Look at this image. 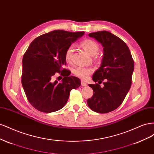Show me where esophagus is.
<instances>
[{"label":"esophagus","instance_id":"esophagus-1","mask_svg":"<svg viewBox=\"0 0 154 154\" xmlns=\"http://www.w3.org/2000/svg\"><path fill=\"white\" fill-rule=\"evenodd\" d=\"M81 84H82V86H83V87H86V86H87V83H85V82H83V81H82V82H81Z\"/></svg>","mask_w":154,"mask_h":154}]
</instances>
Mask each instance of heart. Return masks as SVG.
Segmentation results:
<instances>
[{
    "instance_id": "obj_1",
    "label": "heart",
    "mask_w": 154,
    "mask_h": 154,
    "mask_svg": "<svg viewBox=\"0 0 154 154\" xmlns=\"http://www.w3.org/2000/svg\"><path fill=\"white\" fill-rule=\"evenodd\" d=\"M81 45L83 49L91 56H94L98 53L99 46L94 40L91 39L85 40L82 42ZM73 51L74 48L72 45L69 46L66 49V53H65V59L67 62H69L71 61ZM92 72L93 70L92 69L84 67H77L72 70V72L74 75L82 80H87L91 75Z\"/></svg>"
}]
</instances>
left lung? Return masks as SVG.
<instances>
[{"label": "left lung", "instance_id": "1", "mask_svg": "<svg viewBox=\"0 0 154 154\" xmlns=\"http://www.w3.org/2000/svg\"><path fill=\"white\" fill-rule=\"evenodd\" d=\"M103 48V57L100 68L92 76L94 82L103 83L104 87L89 84L94 94L87 100L89 108L97 113H108L123 103L132 84L134 63L127 45L119 37L106 31L91 32Z\"/></svg>", "mask_w": 154, "mask_h": 154}]
</instances>
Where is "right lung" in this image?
Segmentation results:
<instances>
[{
  "label": "right lung",
  "instance_id": "obj_1",
  "mask_svg": "<svg viewBox=\"0 0 154 154\" xmlns=\"http://www.w3.org/2000/svg\"><path fill=\"white\" fill-rule=\"evenodd\" d=\"M84 33L54 30L38 36L27 48L22 59V84L36 110L45 113L59 110L66 105L71 91L80 86V79L69 76L71 72L62 67L66 65V49ZM57 72L64 76L61 83L52 80Z\"/></svg>",
  "mask_w": 154,
  "mask_h": 154
}]
</instances>
